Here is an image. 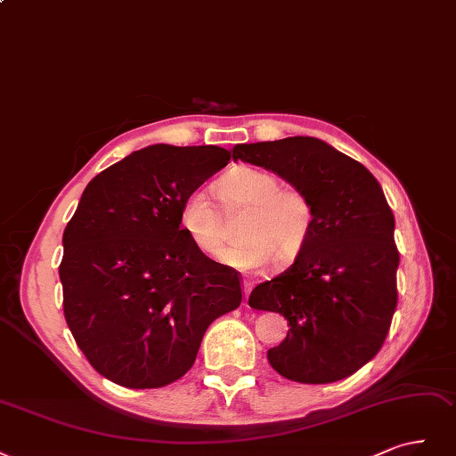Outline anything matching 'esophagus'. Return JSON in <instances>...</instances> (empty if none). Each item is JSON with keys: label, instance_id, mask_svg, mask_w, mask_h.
Instances as JSON below:
<instances>
[{"label": "esophagus", "instance_id": "1", "mask_svg": "<svg viewBox=\"0 0 456 456\" xmlns=\"http://www.w3.org/2000/svg\"><path fill=\"white\" fill-rule=\"evenodd\" d=\"M244 301H248V297H249V291H252V288H254V282H249V281H244Z\"/></svg>", "mask_w": 456, "mask_h": 456}]
</instances>
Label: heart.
Instances as JSON below:
<instances>
[{"instance_id": "b5f03b06", "label": "heart", "mask_w": 456, "mask_h": 456, "mask_svg": "<svg viewBox=\"0 0 456 456\" xmlns=\"http://www.w3.org/2000/svg\"><path fill=\"white\" fill-rule=\"evenodd\" d=\"M216 197L227 214L244 210L239 244L225 248L224 217L207 191L195 189L182 199L178 224L187 240L202 256L239 271H261L278 256L293 261L306 246L314 229V204L301 187L281 185L269 170L237 167L214 183Z\"/></svg>"}]
</instances>
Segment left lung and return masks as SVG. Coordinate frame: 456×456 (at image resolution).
Wrapping results in <instances>:
<instances>
[{"label": "left lung", "mask_w": 456, "mask_h": 456, "mask_svg": "<svg viewBox=\"0 0 456 456\" xmlns=\"http://www.w3.org/2000/svg\"><path fill=\"white\" fill-rule=\"evenodd\" d=\"M232 159L301 187L316 212L293 265L249 293V306L289 324L267 352L271 365L306 385L350 377L383 346L398 305L400 252L383 187L358 160L311 136L239 143Z\"/></svg>", "instance_id": "1"}]
</instances>
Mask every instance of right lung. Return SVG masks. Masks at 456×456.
<instances>
[{"label":"right lung","instance_id":"right-lung-1","mask_svg":"<svg viewBox=\"0 0 456 456\" xmlns=\"http://www.w3.org/2000/svg\"><path fill=\"white\" fill-rule=\"evenodd\" d=\"M229 159L217 145L157 143L85 187L62 237L64 316L85 358L115 385L178 380L212 322L240 305V273L202 256L178 224L182 199Z\"/></svg>","mask_w":456,"mask_h":456}]
</instances>
